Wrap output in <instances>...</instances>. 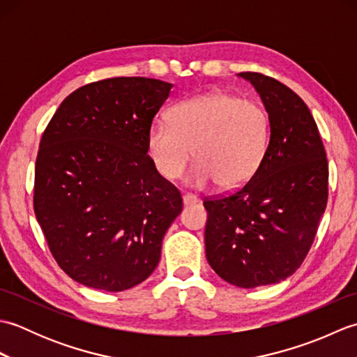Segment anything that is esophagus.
Wrapping results in <instances>:
<instances>
[{"mask_svg":"<svg viewBox=\"0 0 357 357\" xmlns=\"http://www.w3.org/2000/svg\"><path fill=\"white\" fill-rule=\"evenodd\" d=\"M198 201H199V199L196 198V196H193V195H184V196H183L184 206H190V204H196Z\"/></svg>","mask_w":357,"mask_h":357,"instance_id":"esophagus-1","label":"esophagus"}]
</instances>
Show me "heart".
<instances>
[{
  "label": "heart",
  "mask_w": 357,
  "mask_h": 357,
  "mask_svg": "<svg viewBox=\"0 0 357 357\" xmlns=\"http://www.w3.org/2000/svg\"><path fill=\"white\" fill-rule=\"evenodd\" d=\"M270 141V121L259 102L211 92L174 105L170 121L158 118L147 132L151 161L165 179H176L192 153L185 183L236 188L259 169Z\"/></svg>",
  "instance_id": "obj_1"
}]
</instances>
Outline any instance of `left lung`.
Masks as SVG:
<instances>
[{"label":"left lung","mask_w":357,"mask_h":357,"mask_svg":"<svg viewBox=\"0 0 357 357\" xmlns=\"http://www.w3.org/2000/svg\"><path fill=\"white\" fill-rule=\"evenodd\" d=\"M270 121L268 149L239 190L204 201L210 267L241 288L278 284L301 267L327 207L328 162L307 104L282 82L242 72Z\"/></svg>","instance_id":"8db88e82"}]
</instances>
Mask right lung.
<instances>
[{
  "label": "right lung",
  "mask_w": 357,
  "mask_h": 357,
  "mask_svg": "<svg viewBox=\"0 0 357 357\" xmlns=\"http://www.w3.org/2000/svg\"><path fill=\"white\" fill-rule=\"evenodd\" d=\"M172 87L139 77L92 82L43 133L35 215L59 267L82 285L124 291L161 259L183 199L147 155V132Z\"/></svg>",
  "instance_id": "right-lung-1"
}]
</instances>
